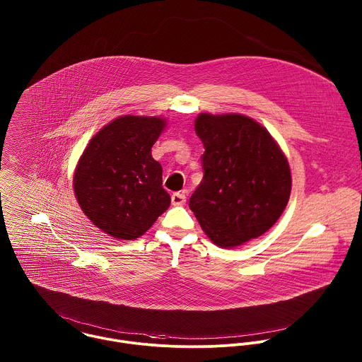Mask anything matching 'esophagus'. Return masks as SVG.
I'll list each match as a JSON object with an SVG mask.
<instances>
[{
    "label": "esophagus",
    "mask_w": 362,
    "mask_h": 362,
    "mask_svg": "<svg viewBox=\"0 0 362 362\" xmlns=\"http://www.w3.org/2000/svg\"><path fill=\"white\" fill-rule=\"evenodd\" d=\"M185 201H187V197L182 192H174L171 195V202H173L174 206H181V205L185 204Z\"/></svg>",
    "instance_id": "1"
}]
</instances>
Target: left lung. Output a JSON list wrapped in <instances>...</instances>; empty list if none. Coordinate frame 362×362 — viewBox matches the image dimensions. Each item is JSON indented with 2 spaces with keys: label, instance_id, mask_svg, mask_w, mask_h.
Wrapping results in <instances>:
<instances>
[{
  "label": "left lung",
  "instance_id": "8db88e82",
  "mask_svg": "<svg viewBox=\"0 0 362 362\" xmlns=\"http://www.w3.org/2000/svg\"><path fill=\"white\" fill-rule=\"evenodd\" d=\"M195 131L205 146L204 180L189 207L220 248L264 234L291 194L288 160L269 131L243 114L201 112Z\"/></svg>",
  "mask_w": 362,
  "mask_h": 362
}]
</instances>
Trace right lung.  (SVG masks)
<instances>
[{"label": "right lung", "instance_id": "right-lung-1", "mask_svg": "<svg viewBox=\"0 0 362 362\" xmlns=\"http://www.w3.org/2000/svg\"><path fill=\"white\" fill-rule=\"evenodd\" d=\"M165 125L163 117H118L89 141L76 164L75 198L112 238H139L171 204L161 165L152 157Z\"/></svg>", "mask_w": 362, "mask_h": 362}]
</instances>
